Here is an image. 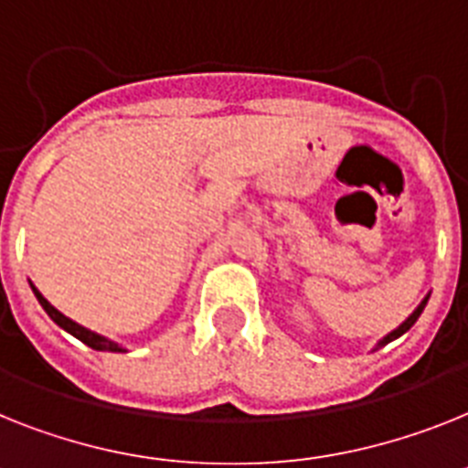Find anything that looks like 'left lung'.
<instances>
[{"mask_svg": "<svg viewBox=\"0 0 468 468\" xmlns=\"http://www.w3.org/2000/svg\"><path fill=\"white\" fill-rule=\"evenodd\" d=\"M428 297H431V294H426V297H423V302H421V304H419V307H416L414 312H411V316H410V319H407V321H402V324H399L398 328H395V331H392V333H388V335L383 337V340H380L378 345H376V347H383V345H388V343H390V340H395V337L404 335V333L410 331L411 325L416 324V319H419V316H421V312H423V307H426Z\"/></svg>", "mask_w": 468, "mask_h": 468, "instance_id": "obj_1", "label": "left lung"}]
</instances>
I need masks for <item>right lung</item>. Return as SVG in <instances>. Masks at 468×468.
<instances>
[{
  "label": "right lung",
  "mask_w": 468,
  "mask_h": 468,
  "mask_svg": "<svg viewBox=\"0 0 468 468\" xmlns=\"http://www.w3.org/2000/svg\"><path fill=\"white\" fill-rule=\"evenodd\" d=\"M30 288H33L35 297H37V302H40V304H42V309H45V312L49 314V319H52L57 325H61V328H64L66 333H70V335H73V337H78L80 343H85V345H88V347H92V349H100V352H125V347H121L119 343H113V340H109V337L100 335V333L88 331L85 325L76 324V321H70L69 316H64V314L58 312V309H54L52 304H49V302H47L45 297H42L40 290L35 288L33 282H30Z\"/></svg>",
  "instance_id": "1"
}]
</instances>
